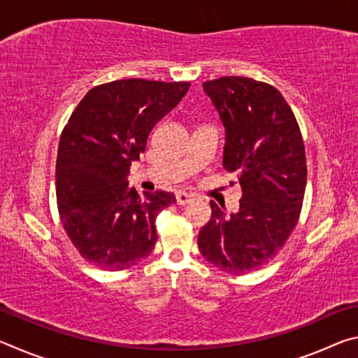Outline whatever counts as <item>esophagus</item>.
Masks as SVG:
<instances>
[{
	"label": "esophagus",
	"instance_id": "esophagus-1",
	"mask_svg": "<svg viewBox=\"0 0 358 358\" xmlns=\"http://www.w3.org/2000/svg\"><path fill=\"white\" fill-rule=\"evenodd\" d=\"M192 199H194V196H192V194H189V192H185V191H178L177 192V203L178 205L189 203V202H192Z\"/></svg>",
	"mask_w": 358,
	"mask_h": 358
}]
</instances>
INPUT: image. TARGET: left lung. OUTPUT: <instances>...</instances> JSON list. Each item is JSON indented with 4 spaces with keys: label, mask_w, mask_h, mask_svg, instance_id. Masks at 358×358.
<instances>
[{
    "label": "left lung",
    "mask_w": 358,
    "mask_h": 358,
    "mask_svg": "<svg viewBox=\"0 0 358 358\" xmlns=\"http://www.w3.org/2000/svg\"><path fill=\"white\" fill-rule=\"evenodd\" d=\"M226 128L222 166L241 186L240 210L211 201L199 232L202 256L226 273L245 275L268 264L292 234L306 187V156L294 112L275 87L248 77L203 83Z\"/></svg>",
    "instance_id": "8db88e82"
}]
</instances>
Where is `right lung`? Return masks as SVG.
I'll list each match as a JSON object with an SVG mask.
<instances>
[{
	"label": "right lung",
	"mask_w": 358,
	"mask_h": 358,
	"mask_svg": "<svg viewBox=\"0 0 358 358\" xmlns=\"http://www.w3.org/2000/svg\"><path fill=\"white\" fill-rule=\"evenodd\" d=\"M189 82L124 78L85 94L59 137L58 213L72 245L102 270L129 268L156 245V216L175 203L172 192L138 196L128 186L132 161L151 129L177 107Z\"/></svg>",
	"instance_id": "add662e5"
}]
</instances>
